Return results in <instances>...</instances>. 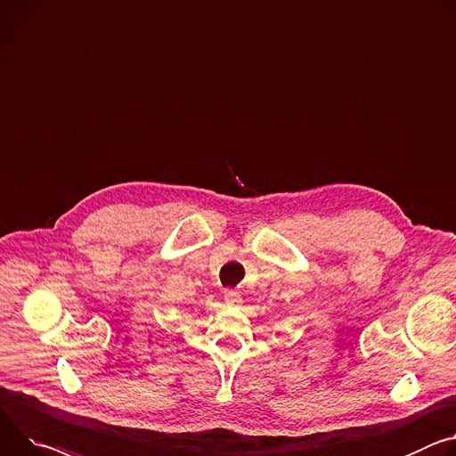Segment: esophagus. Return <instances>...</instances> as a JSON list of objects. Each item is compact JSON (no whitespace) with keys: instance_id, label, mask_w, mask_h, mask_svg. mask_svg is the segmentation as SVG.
I'll return each mask as SVG.
<instances>
[{"instance_id":"esophagus-1","label":"esophagus","mask_w":456,"mask_h":456,"mask_svg":"<svg viewBox=\"0 0 456 456\" xmlns=\"http://www.w3.org/2000/svg\"><path fill=\"white\" fill-rule=\"evenodd\" d=\"M224 298H225V304L231 305V307H238V305L243 302V300H241V295H240L238 291H232V289H229V291H225Z\"/></svg>"}]
</instances>
